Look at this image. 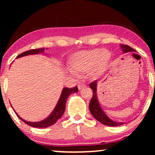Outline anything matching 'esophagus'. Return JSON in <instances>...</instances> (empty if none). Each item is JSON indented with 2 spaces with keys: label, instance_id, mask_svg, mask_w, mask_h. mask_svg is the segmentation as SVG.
I'll return each instance as SVG.
<instances>
[{
  "label": "esophagus",
  "instance_id": "esophagus-1",
  "mask_svg": "<svg viewBox=\"0 0 155 155\" xmlns=\"http://www.w3.org/2000/svg\"><path fill=\"white\" fill-rule=\"evenodd\" d=\"M84 87H86V85H85V84L80 83V84H78V90H81Z\"/></svg>",
  "mask_w": 155,
  "mask_h": 155
}]
</instances>
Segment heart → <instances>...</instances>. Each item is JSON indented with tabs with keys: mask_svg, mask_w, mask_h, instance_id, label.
<instances>
[{
	"mask_svg": "<svg viewBox=\"0 0 155 155\" xmlns=\"http://www.w3.org/2000/svg\"><path fill=\"white\" fill-rule=\"evenodd\" d=\"M111 60V54L107 50L95 48L73 54L69 59V66L76 74L90 71L94 77L106 71Z\"/></svg>",
	"mask_w": 155,
	"mask_h": 155,
	"instance_id": "heart-1",
	"label": "heart"
}]
</instances>
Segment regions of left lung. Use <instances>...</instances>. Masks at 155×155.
<instances>
[{"instance_id": "left-lung-1", "label": "left lung", "mask_w": 155, "mask_h": 155, "mask_svg": "<svg viewBox=\"0 0 155 155\" xmlns=\"http://www.w3.org/2000/svg\"><path fill=\"white\" fill-rule=\"evenodd\" d=\"M120 47L122 50V51L124 52H135V50L131 48L130 46L126 45V44H120ZM96 87H97V81H94L92 83L90 84V87L93 90L92 98L90 102V111L91 114H92L93 116L102 124L104 125L109 126V127H117V126H120L123 124V122H116L113 121L109 117L104 114V112L102 110L101 107H100L98 103V98H97V94H96Z\"/></svg>"}]
</instances>
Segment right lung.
I'll list each match as a JSON object with an SVG mask.
<instances>
[{
	"mask_svg": "<svg viewBox=\"0 0 155 155\" xmlns=\"http://www.w3.org/2000/svg\"><path fill=\"white\" fill-rule=\"evenodd\" d=\"M45 51V48H36V49H31L29 51H26L22 52V53L20 54L19 55L17 56L16 58H19L21 57H24L27 55H29V54H38V53H42ZM78 91L77 86H75L73 88H68V87H64L63 89L61 95L60 96V98L59 100L58 103H57L55 108L53 110V111L51 113V114L49 115V116L46 118L45 120H42V121L38 122H27L26 120H24L23 119L21 118V117L17 114V113H15L16 114L17 116L19 117V118L22 120V121L24 122L25 124H28V126H31L32 127L35 128H46L50 126H52V124H55L57 120L59 118H61L62 117L63 114L65 111V104H66V101L70 94L72 93L77 92Z\"/></svg>",
	"mask_w": 155,
	"mask_h": 155,
	"instance_id": "1",
	"label": "right lung"
}]
</instances>
